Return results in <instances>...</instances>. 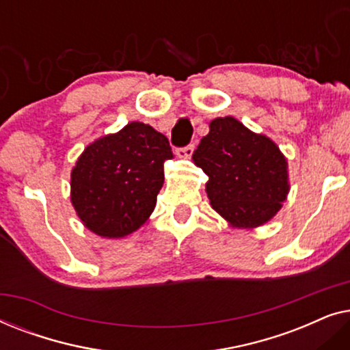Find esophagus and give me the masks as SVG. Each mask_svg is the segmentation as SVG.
I'll return each instance as SVG.
<instances>
[{
	"mask_svg": "<svg viewBox=\"0 0 350 350\" xmlns=\"http://www.w3.org/2000/svg\"><path fill=\"white\" fill-rule=\"evenodd\" d=\"M194 152V143H189L188 146H183V148H176L175 150V154L178 157H191Z\"/></svg>",
	"mask_w": 350,
	"mask_h": 350,
	"instance_id": "obj_1",
	"label": "esophagus"
}]
</instances>
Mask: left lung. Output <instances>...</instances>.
Returning a JSON list of instances; mask_svg holds the SVG:
<instances>
[{
    "mask_svg": "<svg viewBox=\"0 0 350 350\" xmlns=\"http://www.w3.org/2000/svg\"><path fill=\"white\" fill-rule=\"evenodd\" d=\"M193 159L208 176L210 204L232 226L269 221L288 194L286 161L275 143L231 116L210 122Z\"/></svg>",
    "mask_w": 350,
    "mask_h": 350,
    "instance_id": "obj_1",
    "label": "left lung"
}]
</instances>
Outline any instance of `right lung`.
<instances>
[{"mask_svg":"<svg viewBox=\"0 0 350 350\" xmlns=\"http://www.w3.org/2000/svg\"><path fill=\"white\" fill-rule=\"evenodd\" d=\"M172 157L167 137L143 122L94 142L71 172V202L81 221L103 237L137 231L156 207L164 162Z\"/></svg>","mask_w":350,"mask_h":350,"instance_id":"add662e5","label":"right lung"}]
</instances>
